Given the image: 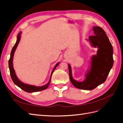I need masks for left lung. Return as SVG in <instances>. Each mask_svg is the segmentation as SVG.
Returning a JSON list of instances; mask_svg holds the SVG:
<instances>
[{
  "instance_id": "8db88e82",
  "label": "left lung",
  "mask_w": 123,
  "mask_h": 123,
  "mask_svg": "<svg viewBox=\"0 0 123 123\" xmlns=\"http://www.w3.org/2000/svg\"><path fill=\"white\" fill-rule=\"evenodd\" d=\"M94 36H90L87 39L92 47L98 48L97 53L91 58L90 67L83 81L73 79L71 67L68 64L69 77L74 87L83 90H91L105 81L113 65V48L105 32L99 27H93Z\"/></svg>"
}]
</instances>
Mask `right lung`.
I'll return each instance as SVG.
<instances>
[{"label":"right lung","mask_w":123,"mask_h":123,"mask_svg":"<svg viewBox=\"0 0 123 123\" xmlns=\"http://www.w3.org/2000/svg\"><path fill=\"white\" fill-rule=\"evenodd\" d=\"M21 33H22L21 32H20L18 34L17 36V41H16L15 44V45L13 47L12 51H11V52L10 58L9 61V69H10L11 77V78H12V80L15 84L16 86H17L18 87L20 88L22 90H23L24 91L27 92L32 93V92H38V91L45 90V89H46L48 87V86H49L50 81L51 80L52 75V74L54 72V70L55 69V68H56L57 66L59 65V62H57V64H56V65L55 66L53 71L51 72L50 79L49 82H48L46 85L42 86H34V85L25 84V83L22 82V81H21L19 79H18L17 76L16 75L15 71V70L14 69L13 66V56H14L15 51L18 44L20 42Z\"/></svg>","instance_id":"add662e5"}]
</instances>
